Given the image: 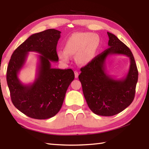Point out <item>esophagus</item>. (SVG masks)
<instances>
[{
    "instance_id": "obj_1",
    "label": "esophagus",
    "mask_w": 149,
    "mask_h": 149,
    "mask_svg": "<svg viewBox=\"0 0 149 149\" xmlns=\"http://www.w3.org/2000/svg\"><path fill=\"white\" fill-rule=\"evenodd\" d=\"M74 74H75V78H77L78 77V76H79V73H78V72L77 71H74Z\"/></svg>"
}]
</instances>
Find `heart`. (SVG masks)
Returning a JSON list of instances; mask_svg holds the SVG:
<instances>
[{
    "label": "heart",
    "instance_id": "obj_1",
    "mask_svg": "<svg viewBox=\"0 0 149 149\" xmlns=\"http://www.w3.org/2000/svg\"><path fill=\"white\" fill-rule=\"evenodd\" d=\"M100 40L95 34L88 32H77L69 36L64 44V50L58 52V58L65 63H68L72 56L76 55L78 64L86 65L95 57L100 47Z\"/></svg>",
    "mask_w": 149,
    "mask_h": 149
}]
</instances>
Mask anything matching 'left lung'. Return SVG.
<instances>
[{"label": "left lung", "mask_w": 149, "mask_h": 149, "mask_svg": "<svg viewBox=\"0 0 149 149\" xmlns=\"http://www.w3.org/2000/svg\"><path fill=\"white\" fill-rule=\"evenodd\" d=\"M107 34L109 48L81 68L79 79L90 109L96 115L110 116L122 112L133 101L138 72L131 50L115 34L109 32ZM114 54L125 55L130 59L128 74L120 80L105 72L106 59Z\"/></svg>", "instance_id": "1"}]
</instances>
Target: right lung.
<instances>
[{
  "label": "right lung",
  "instance_id": "right-lung-1",
  "mask_svg": "<svg viewBox=\"0 0 149 149\" xmlns=\"http://www.w3.org/2000/svg\"><path fill=\"white\" fill-rule=\"evenodd\" d=\"M59 31L49 29L33 34L13 53L7 68L6 79L11 101L17 108L31 118L43 120L55 116L61 108L69 85L74 79L72 69L51 68L50 61H58L56 47ZM29 52L39 56L37 77L34 83L22 84L17 74Z\"/></svg>",
  "mask_w": 149,
  "mask_h": 149
}]
</instances>
